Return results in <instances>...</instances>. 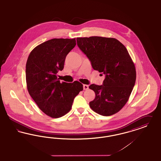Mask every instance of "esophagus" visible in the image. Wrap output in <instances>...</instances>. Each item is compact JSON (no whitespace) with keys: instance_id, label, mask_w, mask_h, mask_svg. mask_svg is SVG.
Wrapping results in <instances>:
<instances>
[{"instance_id":"esophagus-1","label":"esophagus","mask_w":161,"mask_h":161,"mask_svg":"<svg viewBox=\"0 0 161 161\" xmlns=\"http://www.w3.org/2000/svg\"><path fill=\"white\" fill-rule=\"evenodd\" d=\"M89 89V86L87 85H83V89L84 90H87Z\"/></svg>"}]
</instances>
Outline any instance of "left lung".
Returning a JSON list of instances; mask_svg holds the SVG:
<instances>
[{
    "label": "left lung",
    "instance_id": "obj_1",
    "mask_svg": "<svg viewBox=\"0 0 161 161\" xmlns=\"http://www.w3.org/2000/svg\"><path fill=\"white\" fill-rule=\"evenodd\" d=\"M77 45L91 61L92 68L105 75L102 85H91L95 94L89 102L97 114L109 116L128 102L135 85L136 72L128 50L115 38H77Z\"/></svg>",
    "mask_w": 161,
    "mask_h": 161
}]
</instances>
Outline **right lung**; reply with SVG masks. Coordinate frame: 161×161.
I'll use <instances>...</instances> for the list:
<instances>
[{
  "label": "right lung",
  "mask_w": 161,
  "mask_h": 161,
  "mask_svg": "<svg viewBox=\"0 0 161 161\" xmlns=\"http://www.w3.org/2000/svg\"><path fill=\"white\" fill-rule=\"evenodd\" d=\"M74 39H52L35 48L26 64L29 94L39 109L52 118H59L71 109L74 100L83 90L79 81L60 83L57 73L64 69L67 55L75 47Z\"/></svg>",
  "instance_id": "right-lung-1"
}]
</instances>
